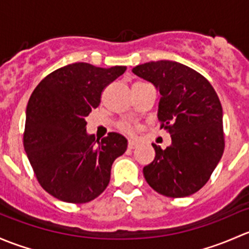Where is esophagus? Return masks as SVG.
I'll list each match as a JSON object with an SVG mask.
<instances>
[{
  "instance_id": "esophagus-1",
  "label": "esophagus",
  "mask_w": 249,
  "mask_h": 249,
  "mask_svg": "<svg viewBox=\"0 0 249 249\" xmlns=\"http://www.w3.org/2000/svg\"><path fill=\"white\" fill-rule=\"evenodd\" d=\"M138 146V142H135V140H129L128 142V147L129 148H135Z\"/></svg>"
}]
</instances>
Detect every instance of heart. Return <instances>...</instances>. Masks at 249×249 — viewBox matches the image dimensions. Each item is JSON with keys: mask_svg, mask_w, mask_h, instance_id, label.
I'll return each instance as SVG.
<instances>
[{"mask_svg": "<svg viewBox=\"0 0 249 249\" xmlns=\"http://www.w3.org/2000/svg\"><path fill=\"white\" fill-rule=\"evenodd\" d=\"M122 130L125 133H133L134 132V125H133L130 122H122L121 125H120Z\"/></svg>", "mask_w": 249, "mask_h": 249, "instance_id": "heart-1", "label": "heart"}]
</instances>
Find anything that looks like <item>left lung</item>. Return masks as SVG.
Segmentation results:
<instances>
[{
	"instance_id": "obj_1",
	"label": "left lung",
	"mask_w": 249,
	"mask_h": 249,
	"mask_svg": "<svg viewBox=\"0 0 249 249\" xmlns=\"http://www.w3.org/2000/svg\"><path fill=\"white\" fill-rule=\"evenodd\" d=\"M133 73L160 91L158 120L171 137L165 150L152 143L156 157L143 168L145 180L169 198L192 196L209 181L224 151L218 96L200 73L175 61L143 63Z\"/></svg>"
}]
</instances>
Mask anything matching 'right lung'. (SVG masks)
Masks as SVG:
<instances>
[{
  "instance_id": "add662e5",
  "label": "right lung",
  "mask_w": 249,
  "mask_h": 249,
  "mask_svg": "<svg viewBox=\"0 0 249 249\" xmlns=\"http://www.w3.org/2000/svg\"><path fill=\"white\" fill-rule=\"evenodd\" d=\"M125 69L71 63L45 76L31 94L24 147L40 186L58 200L85 204L101 196L112 163L127 150L119 133L102 140L87 134L85 120Z\"/></svg>"
}]
</instances>
